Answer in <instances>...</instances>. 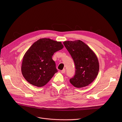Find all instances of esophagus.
I'll return each mask as SVG.
<instances>
[{
	"label": "esophagus",
	"mask_w": 122,
	"mask_h": 122,
	"mask_svg": "<svg viewBox=\"0 0 122 122\" xmlns=\"http://www.w3.org/2000/svg\"><path fill=\"white\" fill-rule=\"evenodd\" d=\"M65 72H66L65 69H64L63 70H62V71H61V72L62 74H64V73H65Z\"/></svg>",
	"instance_id": "34e87169"
}]
</instances>
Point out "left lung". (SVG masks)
<instances>
[{
  "instance_id": "obj_1",
  "label": "left lung",
  "mask_w": 122,
  "mask_h": 122,
  "mask_svg": "<svg viewBox=\"0 0 122 122\" xmlns=\"http://www.w3.org/2000/svg\"><path fill=\"white\" fill-rule=\"evenodd\" d=\"M75 65V75L70 82L77 88L86 86L95 79L99 65L97 57L87 45L80 40L63 42Z\"/></svg>"
}]
</instances>
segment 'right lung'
I'll list each match as a JSON object with an SVG mask.
<instances>
[{
	"instance_id": "1",
	"label": "right lung",
	"mask_w": 122,
	"mask_h": 122,
	"mask_svg": "<svg viewBox=\"0 0 122 122\" xmlns=\"http://www.w3.org/2000/svg\"><path fill=\"white\" fill-rule=\"evenodd\" d=\"M63 47L60 41L50 38H41L34 42L23 58L21 71L24 78L37 87L46 85L58 72L52 57Z\"/></svg>"
}]
</instances>
